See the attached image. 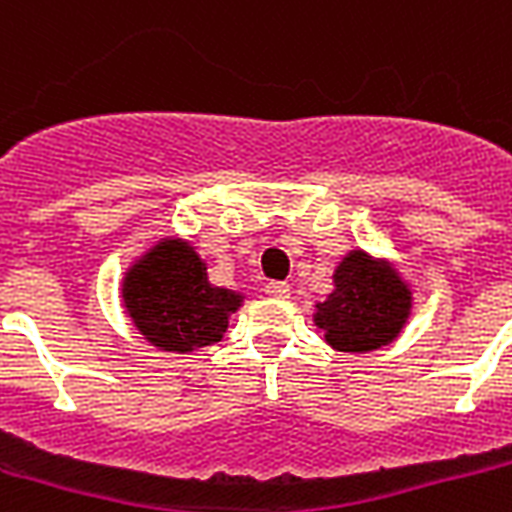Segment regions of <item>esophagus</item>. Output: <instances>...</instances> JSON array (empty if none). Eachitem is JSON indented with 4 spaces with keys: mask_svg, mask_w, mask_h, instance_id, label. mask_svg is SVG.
Segmentation results:
<instances>
[{
    "mask_svg": "<svg viewBox=\"0 0 512 512\" xmlns=\"http://www.w3.org/2000/svg\"><path fill=\"white\" fill-rule=\"evenodd\" d=\"M265 292H268L271 298H287V295H290V284H287V282H268Z\"/></svg>",
    "mask_w": 512,
    "mask_h": 512,
    "instance_id": "34e87169",
    "label": "esophagus"
}]
</instances>
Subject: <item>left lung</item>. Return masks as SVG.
<instances>
[{"mask_svg": "<svg viewBox=\"0 0 512 512\" xmlns=\"http://www.w3.org/2000/svg\"><path fill=\"white\" fill-rule=\"evenodd\" d=\"M413 314V287L389 257L354 247L333 271V292L314 306V325L335 351L365 354L395 343Z\"/></svg>", "mask_w": 512, "mask_h": 512, "instance_id": "left-lung-1", "label": "left lung"}]
</instances>
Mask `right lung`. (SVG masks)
Wrapping results in <instances>:
<instances>
[{
    "instance_id": "obj_1",
    "label": "right lung",
    "mask_w": 512,
    "mask_h": 512,
    "mask_svg": "<svg viewBox=\"0 0 512 512\" xmlns=\"http://www.w3.org/2000/svg\"><path fill=\"white\" fill-rule=\"evenodd\" d=\"M120 303L131 325L158 351L190 354L222 341L244 292L209 282V265L182 236H163L128 265Z\"/></svg>"
}]
</instances>
